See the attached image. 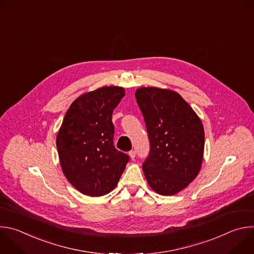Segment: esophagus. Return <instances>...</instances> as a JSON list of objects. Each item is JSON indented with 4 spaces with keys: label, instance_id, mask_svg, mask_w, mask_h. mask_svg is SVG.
<instances>
[{
    "label": "esophagus",
    "instance_id": "34e87169",
    "mask_svg": "<svg viewBox=\"0 0 254 254\" xmlns=\"http://www.w3.org/2000/svg\"><path fill=\"white\" fill-rule=\"evenodd\" d=\"M128 156H129V158H130L131 160H133V159L135 158V151H130V152L128 153Z\"/></svg>",
    "mask_w": 254,
    "mask_h": 254
}]
</instances>
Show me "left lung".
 <instances>
[{"label":"left lung","instance_id":"1","mask_svg":"<svg viewBox=\"0 0 254 254\" xmlns=\"http://www.w3.org/2000/svg\"><path fill=\"white\" fill-rule=\"evenodd\" d=\"M136 102L142 113L151 150L142 164L149 186L163 196L175 195L198 176L203 162V124L178 92L139 87Z\"/></svg>","mask_w":254,"mask_h":254}]
</instances>
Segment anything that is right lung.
I'll list each match as a JSON object with an SVG mask.
<instances>
[{
    "mask_svg": "<svg viewBox=\"0 0 254 254\" xmlns=\"http://www.w3.org/2000/svg\"><path fill=\"white\" fill-rule=\"evenodd\" d=\"M120 86L83 93L69 106L56 136L62 172L80 193L99 197L113 191L128 156L114 146L113 112L125 96Z\"/></svg>",
    "mask_w": 254,
    "mask_h": 254,
    "instance_id": "1",
    "label": "right lung"
}]
</instances>
